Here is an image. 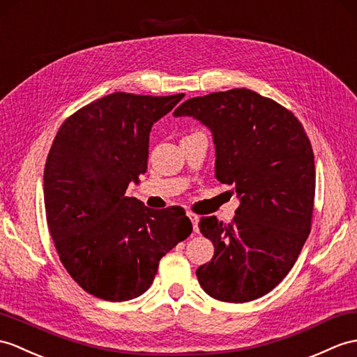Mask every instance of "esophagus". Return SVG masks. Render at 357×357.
Here are the masks:
<instances>
[{
    "instance_id": "esophagus-1",
    "label": "esophagus",
    "mask_w": 357,
    "mask_h": 357,
    "mask_svg": "<svg viewBox=\"0 0 357 357\" xmlns=\"http://www.w3.org/2000/svg\"><path fill=\"white\" fill-rule=\"evenodd\" d=\"M187 216L190 218V220H192V223H193V231H195V233H199V227H197L199 216H197V214H195V213H187Z\"/></svg>"
}]
</instances>
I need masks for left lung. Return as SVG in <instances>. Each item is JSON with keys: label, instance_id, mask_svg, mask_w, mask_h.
<instances>
[{"label": "left lung", "instance_id": "left-lung-1", "mask_svg": "<svg viewBox=\"0 0 357 357\" xmlns=\"http://www.w3.org/2000/svg\"><path fill=\"white\" fill-rule=\"evenodd\" d=\"M173 115L211 130L216 179L240 199L228 225L214 216L199 222L214 245L211 261L196 271L199 283L219 301L257 300L287 275L310 234V141L291 111L246 88L188 98Z\"/></svg>", "mask_w": 357, "mask_h": 357}]
</instances>
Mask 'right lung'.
Returning a JSON list of instances; mask_svg holds the SVG:
<instances>
[{"mask_svg":"<svg viewBox=\"0 0 357 357\" xmlns=\"http://www.w3.org/2000/svg\"><path fill=\"white\" fill-rule=\"evenodd\" d=\"M184 94L114 93L63 121L44 170L50 234L73 280L106 301L151 287L162 257L192 234L181 206L152 210L124 196L147 170L149 134Z\"/></svg>","mask_w":357,"mask_h":357,"instance_id":"obj_1","label":"right lung"}]
</instances>
